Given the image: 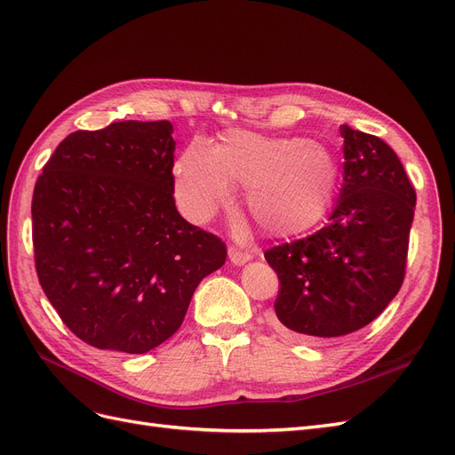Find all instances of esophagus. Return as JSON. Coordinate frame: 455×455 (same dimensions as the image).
I'll return each instance as SVG.
<instances>
[{"label":"esophagus","instance_id":"34e87169","mask_svg":"<svg viewBox=\"0 0 455 455\" xmlns=\"http://www.w3.org/2000/svg\"><path fill=\"white\" fill-rule=\"evenodd\" d=\"M228 256H229V259H231V264H235V266H244L246 261L252 259V254H251V252L239 251V249H235V246H229Z\"/></svg>","mask_w":455,"mask_h":455}]
</instances>
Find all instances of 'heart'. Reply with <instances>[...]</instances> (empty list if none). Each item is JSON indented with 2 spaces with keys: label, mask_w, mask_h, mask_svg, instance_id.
Listing matches in <instances>:
<instances>
[{
  "label": "heart",
  "mask_w": 455,
  "mask_h": 455,
  "mask_svg": "<svg viewBox=\"0 0 455 455\" xmlns=\"http://www.w3.org/2000/svg\"><path fill=\"white\" fill-rule=\"evenodd\" d=\"M244 184V204L271 235H298L321 222L332 203L338 163L324 144L229 131L214 148L191 142L172 169L174 197L191 222H204Z\"/></svg>",
  "instance_id": "b5f03b06"
}]
</instances>
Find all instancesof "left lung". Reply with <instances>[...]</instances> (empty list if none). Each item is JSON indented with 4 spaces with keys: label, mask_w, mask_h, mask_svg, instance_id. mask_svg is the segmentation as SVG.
Segmentation results:
<instances>
[{
    "label": "left lung",
    "mask_w": 455,
    "mask_h": 455,
    "mask_svg": "<svg viewBox=\"0 0 455 455\" xmlns=\"http://www.w3.org/2000/svg\"><path fill=\"white\" fill-rule=\"evenodd\" d=\"M343 186L330 224L266 252L281 281L273 323L299 339L361 330L401 291L416 189L378 136L341 125Z\"/></svg>",
    "instance_id": "obj_1"
}]
</instances>
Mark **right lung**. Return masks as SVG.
<instances>
[{
	"instance_id": "right-lung-1",
	"label": "right lung",
	"mask_w": 455,
	"mask_h": 455,
	"mask_svg": "<svg viewBox=\"0 0 455 455\" xmlns=\"http://www.w3.org/2000/svg\"><path fill=\"white\" fill-rule=\"evenodd\" d=\"M172 125L119 121L59 144L32 199L36 269L64 324L99 349L140 355L180 328L226 244L174 204Z\"/></svg>"
}]
</instances>
